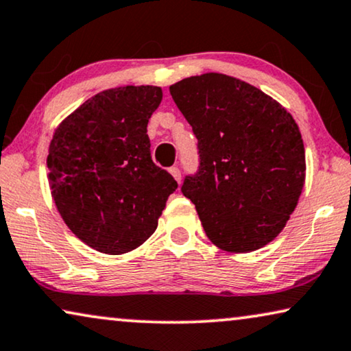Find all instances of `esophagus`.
Instances as JSON below:
<instances>
[{
  "label": "esophagus",
  "mask_w": 351,
  "mask_h": 351,
  "mask_svg": "<svg viewBox=\"0 0 351 351\" xmlns=\"http://www.w3.org/2000/svg\"><path fill=\"white\" fill-rule=\"evenodd\" d=\"M169 174L174 177V179L179 182L180 184V180H182V176H180V169L179 167H176V166H172V167H169Z\"/></svg>",
  "instance_id": "obj_1"
}]
</instances>
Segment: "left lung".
Masks as SVG:
<instances>
[{
	"mask_svg": "<svg viewBox=\"0 0 351 351\" xmlns=\"http://www.w3.org/2000/svg\"><path fill=\"white\" fill-rule=\"evenodd\" d=\"M197 138L201 165L182 193L207 237L248 253L280 234L306 182V150L293 115L260 88L220 73L169 87Z\"/></svg>",
	"mask_w": 351,
	"mask_h": 351,
	"instance_id": "8db88e82",
	"label": "left lung"
}]
</instances>
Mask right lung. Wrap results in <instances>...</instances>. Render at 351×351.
Here are the masks:
<instances>
[{
    "label": "right lung",
    "mask_w": 351,
    "mask_h": 351,
    "mask_svg": "<svg viewBox=\"0 0 351 351\" xmlns=\"http://www.w3.org/2000/svg\"><path fill=\"white\" fill-rule=\"evenodd\" d=\"M161 99L155 85L103 90L66 117L50 141L55 206L69 230L101 253L142 245L177 188L150 156L147 123Z\"/></svg>",
    "instance_id": "add662e5"
}]
</instances>
